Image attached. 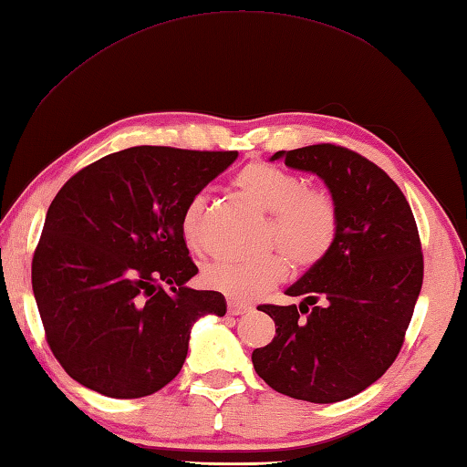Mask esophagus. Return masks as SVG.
<instances>
[{
	"instance_id": "34e87169",
	"label": "esophagus",
	"mask_w": 467,
	"mask_h": 467,
	"mask_svg": "<svg viewBox=\"0 0 467 467\" xmlns=\"http://www.w3.org/2000/svg\"><path fill=\"white\" fill-rule=\"evenodd\" d=\"M227 312H230L232 317H240V314L250 312V306H245V304H240L235 300H227Z\"/></svg>"
}]
</instances>
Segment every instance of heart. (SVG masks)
Segmentation results:
<instances>
[{"instance_id": "obj_1", "label": "heart", "mask_w": 467, "mask_h": 467, "mask_svg": "<svg viewBox=\"0 0 467 467\" xmlns=\"http://www.w3.org/2000/svg\"><path fill=\"white\" fill-rule=\"evenodd\" d=\"M234 185L252 205L270 213L265 245L280 247L300 270L327 258L338 235V205L328 189L308 187L304 177L264 161L244 165ZM207 197L195 195L181 213V235L189 247L203 240ZM286 254V255H287ZM285 255V256H286ZM280 252L258 260L215 262L205 270L207 286L235 300H254L286 280L290 264Z\"/></svg>"}]
</instances>
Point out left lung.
Instances as JSON below:
<instances>
[{"mask_svg":"<svg viewBox=\"0 0 467 467\" xmlns=\"http://www.w3.org/2000/svg\"><path fill=\"white\" fill-rule=\"evenodd\" d=\"M275 159L325 181L340 220L327 258L286 290L298 306H258L275 337L252 363L274 391L337 403L383 377L403 347L423 284L420 232L395 181L355 150L322 142Z\"/></svg>","mask_w":467,"mask_h":467,"instance_id":"8db88e82","label":"left lung"}]
</instances>
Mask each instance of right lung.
<instances>
[{
  "mask_svg": "<svg viewBox=\"0 0 467 467\" xmlns=\"http://www.w3.org/2000/svg\"><path fill=\"white\" fill-rule=\"evenodd\" d=\"M235 159L130 147L84 167L54 197L32 288L47 345L80 385L114 399L153 395L183 367L193 322L223 317V294L185 286L197 265L181 213Z\"/></svg>",
  "mask_w": 467,
  "mask_h": 467,
  "instance_id": "add662e5",
  "label": "right lung"
}]
</instances>
